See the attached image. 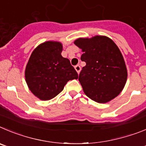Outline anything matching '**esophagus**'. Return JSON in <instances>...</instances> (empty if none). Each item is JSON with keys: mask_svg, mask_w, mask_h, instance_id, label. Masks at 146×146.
Returning <instances> with one entry per match:
<instances>
[{"mask_svg": "<svg viewBox=\"0 0 146 146\" xmlns=\"http://www.w3.org/2000/svg\"><path fill=\"white\" fill-rule=\"evenodd\" d=\"M75 70H76V72H77V73H79V72H80V70H81V67H80V65H76V66H75Z\"/></svg>", "mask_w": 146, "mask_h": 146, "instance_id": "obj_1", "label": "esophagus"}]
</instances>
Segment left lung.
<instances>
[{
	"label": "left lung",
	"instance_id": "8db88e82",
	"mask_svg": "<svg viewBox=\"0 0 146 146\" xmlns=\"http://www.w3.org/2000/svg\"><path fill=\"white\" fill-rule=\"evenodd\" d=\"M74 44L82 50L81 60L86 62L78 77L85 94L99 103L117 97L127 82V70L116 44L104 35L79 38Z\"/></svg>",
	"mask_w": 146,
	"mask_h": 146
}]
</instances>
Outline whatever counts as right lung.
<instances>
[{
	"instance_id": "1",
	"label": "right lung",
	"mask_w": 146,
	"mask_h": 146,
	"mask_svg": "<svg viewBox=\"0 0 146 146\" xmlns=\"http://www.w3.org/2000/svg\"><path fill=\"white\" fill-rule=\"evenodd\" d=\"M62 51L60 42H44L34 49L27 62L26 83L31 92L41 100L55 98L68 81L78 78L70 60L61 55Z\"/></svg>"
}]
</instances>
